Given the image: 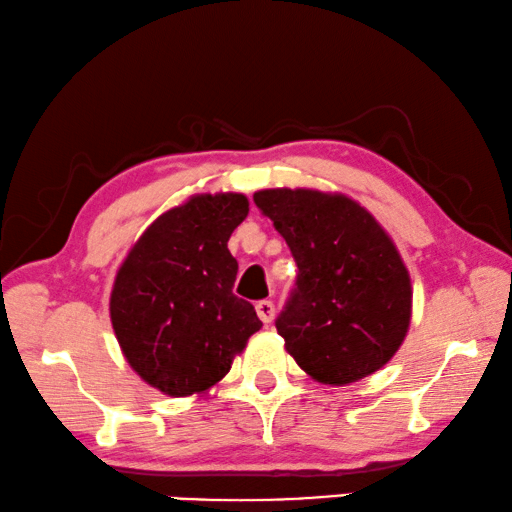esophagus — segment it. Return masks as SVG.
<instances>
[{
	"label": "esophagus",
	"instance_id": "34e87169",
	"mask_svg": "<svg viewBox=\"0 0 512 512\" xmlns=\"http://www.w3.org/2000/svg\"><path fill=\"white\" fill-rule=\"evenodd\" d=\"M256 315H258V319L263 321V324H272L274 315H276L274 303L272 301H258L256 303Z\"/></svg>",
	"mask_w": 512,
	"mask_h": 512
}]
</instances>
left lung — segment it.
I'll use <instances>...</instances> for the list:
<instances>
[{"mask_svg": "<svg viewBox=\"0 0 512 512\" xmlns=\"http://www.w3.org/2000/svg\"><path fill=\"white\" fill-rule=\"evenodd\" d=\"M254 202L299 267L276 319L285 351L312 380L333 387L382 369L411 321V279L389 233L342 193L265 188Z\"/></svg>", "mask_w": 512, "mask_h": 512, "instance_id": "left-lung-1", "label": "left lung"}]
</instances>
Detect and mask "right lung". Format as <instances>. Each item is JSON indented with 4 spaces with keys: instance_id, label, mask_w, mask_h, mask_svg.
<instances>
[{
    "instance_id": "obj_1",
    "label": "right lung",
    "mask_w": 512,
    "mask_h": 512,
    "mask_svg": "<svg viewBox=\"0 0 512 512\" xmlns=\"http://www.w3.org/2000/svg\"><path fill=\"white\" fill-rule=\"evenodd\" d=\"M242 193H202L150 224L114 279L110 319L125 360L173 398L209 391L261 330L233 294L238 263L227 242L247 218Z\"/></svg>"
}]
</instances>
